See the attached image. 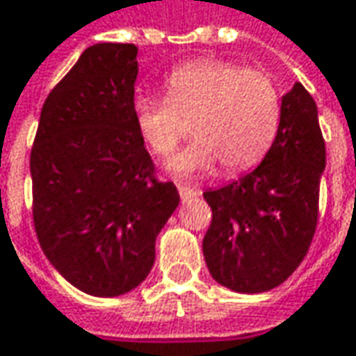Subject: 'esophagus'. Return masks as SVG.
<instances>
[{
	"instance_id": "34e87169",
	"label": "esophagus",
	"mask_w": 356,
	"mask_h": 356,
	"mask_svg": "<svg viewBox=\"0 0 356 356\" xmlns=\"http://www.w3.org/2000/svg\"><path fill=\"white\" fill-rule=\"evenodd\" d=\"M178 192H180V198H182V200H188V198H194V196L200 194V191L191 188V186H178Z\"/></svg>"
}]
</instances>
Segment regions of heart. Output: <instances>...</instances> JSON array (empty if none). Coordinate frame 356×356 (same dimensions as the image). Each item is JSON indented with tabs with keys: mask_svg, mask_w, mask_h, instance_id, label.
Here are the masks:
<instances>
[{
	"mask_svg": "<svg viewBox=\"0 0 356 356\" xmlns=\"http://www.w3.org/2000/svg\"><path fill=\"white\" fill-rule=\"evenodd\" d=\"M165 99L134 103L138 134L156 158L168 160L186 138L194 141L170 164L178 178L211 172L237 174L255 165L275 140L280 92L271 76L227 60H194L168 74Z\"/></svg>",
	"mask_w": 356,
	"mask_h": 356,
	"instance_id": "heart-1",
	"label": "heart"
}]
</instances>
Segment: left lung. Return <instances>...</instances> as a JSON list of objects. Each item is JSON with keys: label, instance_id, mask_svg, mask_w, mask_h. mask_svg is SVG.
<instances>
[{"label": "left lung", "instance_id": "1", "mask_svg": "<svg viewBox=\"0 0 356 356\" xmlns=\"http://www.w3.org/2000/svg\"><path fill=\"white\" fill-rule=\"evenodd\" d=\"M324 165L316 103L296 83L282 97L280 127L261 164L218 191L204 192L213 220L202 253L220 286L259 293L292 275L316 233Z\"/></svg>", "mask_w": 356, "mask_h": 356}]
</instances>
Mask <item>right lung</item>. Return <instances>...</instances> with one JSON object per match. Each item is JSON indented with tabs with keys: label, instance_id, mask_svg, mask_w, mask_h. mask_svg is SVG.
<instances>
[{
	"label": "right lung",
	"instance_id": "1",
	"mask_svg": "<svg viewBox=\"0 0 356 356\" xmlns=\"http://www.w3.org/2000/svg\"><path fill=\"white\" fill-rule=\"evenodd\" d=\"M138 46H89L50 90L30 154L40 247L81 292L138 288L180 194L156 178L134 123Z\"/></svg>",
	"mask_w": 356,
	"mask_h": 356
}]
</instances>
